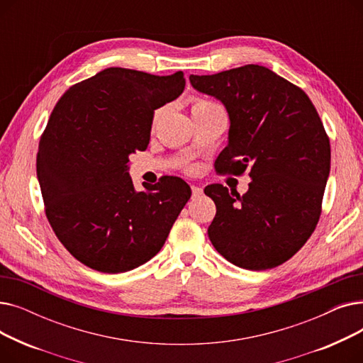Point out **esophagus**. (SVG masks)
Wrapping results in <instances>:
<instances>
[{
  "label": "esophagus",
  "mask_w": 363,
  "mask_h": 363,
  "mask_svg": "<svg viewBox=\"0 0 363 363\" xmlns=\"http://www.w3.org/2000/svg\"><path fill=\"white\" fill-rule=\"evenodd\" d=\"M191 191H193V199H197V197L203 196V188H200V186L193 185V186H191Z\"/></svg>",
  "instance_id": "34e87169"
}]
</instances>
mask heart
<instances>
[{
	"label": "heart",
	"mask_w": 363,
	"mask_h": 363,
	"mask_svg": "<svg viewBox=\"0 0 363 363\" xmlns=\"http://www.w3.org/2000/svg\"><path fill=\"white\" fill-rule=\"evenodd\" d=\"M213 107H216V106L212 104V103L204 101V100H196V101H193V104H191V114L199 113V111H203V110H207V108H213ZM159 114H160V111H157V113L155 114V122L159 119Z\"/></svg>",
	"instance_id": "b5f03b06"
}]
</instances>
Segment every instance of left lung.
<instances>
[{
	"label": "left lung",
	"mask_w": 363,
	"mask_h": 363,
	"mask_svg": "<svg viewBox=\"0 0 363 363\" xmlns=\"http://www.w3.org/2000/svg\"><path fill=\"white\" fill-rule=\"evenodd\" d=\"M189 82L228 111V145L218 172L242 174L240 196L220 184L204 188L216 204L207 230L215 249L240 268L271 269L294 256L319 220L331 148L319 114L303 89L268 67L245 65Z\"/></svg>",
	"instance_id": "left-lung-1"
}]
</instances>
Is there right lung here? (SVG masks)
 <instances>
[{
	"instance_id": "add662e5",
	"label": "right lung",
	"mask_w": 363,
	"mask_h": 363,
	"mask_svg": "<svg viewBox=\"0 0 363 363\" xmlns=\"http://www.w3.org/2000/svg\"><path fill=\"white\" fill-rule=\"evenodd\" d=\"M184 88L182 72L108 67L70 86L54 107L36 175L57 238L91 269L121 274L155 257L191 197L178 177L145 191L129 177V156L147 148L155 110Z\"/></svg>"
}]
</instances>
